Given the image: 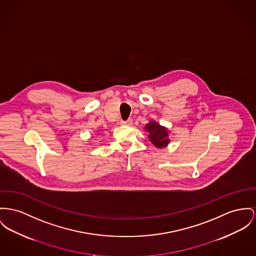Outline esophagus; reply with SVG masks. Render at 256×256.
Listing matches in <instances>:
<instances>
[{"mask_svg":"<svg viewBox=\"0 0 256 256\" xmlns=\"http://www.w3.org/2000/svg\"><path fill=\"white\" fill-rule=\"evenodd\" d=\"M133 124V121L132 120H127L125 121H121V125L123 126H131Z\"/></svg>","mask_w":256,"mask_h":256,"instance_id":"34e87169","label":"esophagus"}]
</instances>
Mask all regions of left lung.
Segmentation results:
<instances>
[{"instance_id": "8db88e82", "label": "left lung", "mask_w": 256, "mask_h": 256, "mask_svg": "<svg viewBox=\"0 0 256 256\" xmlns=\"http://www.w3.org/2000/svg\"><path fill=\"white\" fill-rule=\"evenodd\" d=\"M144 131L148 133V136L150 140L157 148H167L170 144V131L168 130V128L160 125L154 120H150L148 123H146V125L144 126Z\"/></svg>"}]
</instances>
